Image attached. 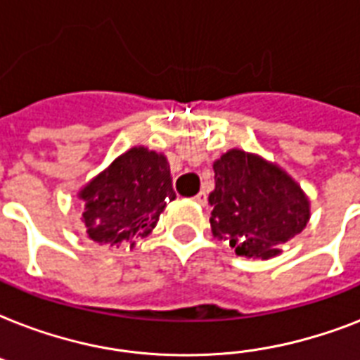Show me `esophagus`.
<instances>
[{
    "label": "esophagus",
    "mask_w": 360,
    "mask_h": 360,
    "mask_svg": "<svg viewBox=\"0 0 360 360\" xmlns=\"http://www.w3.org/2000/svg\"><path fill=\"white\" fill-rule=\"evenodd\" d=\"M194 202L200 203V205H205V203H207V194H205V192H200V194L194 196Z\"/></svg>",
    "instance_id": "esophagus-1"
}]
</instances>
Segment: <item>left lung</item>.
I'll return each mask as SVG.
<instances>
[{"mask_svg": "<svg viewBox=\"0 0 360 360\" xmlns=\"http://www.w3.org/2000/svg\"><path fill=\"white\" fill-rule=\"evenodd\" d=\"M209 194L211 231L237 256L269 259L310 220V202L297 181L259 155L230 149L214 160Z\"/></svg>", "mask_w": 360, "mask_h": 360, "instance_id": "1", "label": "left lung"}]
</instances>
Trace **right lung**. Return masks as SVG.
<instances>
[{"instance_id": "1", "label": "right lung", "mask_w": 360, "mask_h": 360, "mask_svg": "<svg viewBox=\"0 0 360 360\" xmlns=\"http://www.w3.org/2000/svg\"><path fill=\"white\" fill-rule=\"evenodd\" d=\"M78 198L93 243L132 246L134 239L151 233L166 203L175 200L169 164L162 153L132 147L89 181Z\"/></svg>"}]
</instances>
